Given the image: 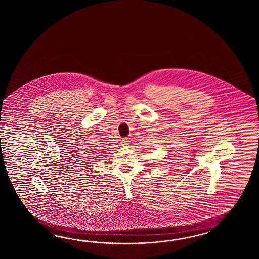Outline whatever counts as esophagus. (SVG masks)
Masks as SVG:
<instances>
[{"label": "esophagus", "instance_id": "obj_1", "mask_svg": "<svg viewBox=\"0 0 259 259\" xmlns=\"http://www.w3.org/2000/svg\"><path fill=\"white\" fill-rule=\"evenodd\" d=\"M128 139L127 138H124V139H122L121 140V145L122 146H127V144H128Z\"/></svg>", "mask_w": 259, "mask_h": 259}]
</instances>
